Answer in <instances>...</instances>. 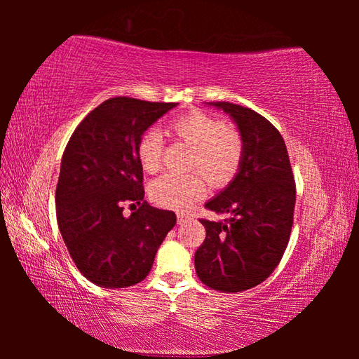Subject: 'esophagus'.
Masks as SVG:
<instances>
[{
    "label": "esophagus",
    "mask_w": 359,
    "mask_h": 359,
    "mask_svg": "<svg viewBox=\"0 0 359 359\" xmlns=\"http://www.w3.org/2000/svg\"><path fill=\"white\" fill-rule=\"evenodd\" d=\"M187 219H188V215H185V212H177V224L179 225L187 222Z\"/></svg>",
    "instance_id": "esophagus-1"
}]
</instances>
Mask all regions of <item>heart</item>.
Segmentation results:
<instances>
[{"instance_id":"1","label":"heart","mask_w":359,"mask_h":359,"mask_svg":"<svg viewBox=\"0 0 359 359\" xmlns=\"http://www.w3.org/2000/svg\"><path fill=\"white\" fill-rule=\"evenodd\" d=\"M166 133L193 148L189 168H197L212 185H224L238 171L243 154L241 134L215 117L191 111L172 120ZM162 139L154 131L144 133L137 144V157L144 172H156L160 166ZM207 185L201 172L165 174L151 185V197L157 205L175 211H187L202 199Z\"/></svg>"}]
</instances>
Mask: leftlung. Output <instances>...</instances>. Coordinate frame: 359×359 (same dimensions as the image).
Listing matches in <instances>:
<instances>
[{
  "label": "left lung",
  "mask_w": 359,
  "mask_h": 359,
  "mask_svg": "<svg viewBox=\"0 0 359 359\" xmlns=\"http://www.w3.org/2000/svg\"><path fill=\"white\" fill-rule=\"evenodd\" d=\"M207 104L233 120L243 154L233 180L205 203L230 217L201 220L207 238L194 265L205 285L238 293L261 284L280 262L292 233L296 187L285 142L269 120L234 103Z\"/></svg>",
  "instance_id": "8db88e82"
}]
</instances>
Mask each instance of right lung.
I'll return each mask as SVG.
<instances>
[{"mask_svg":"<svg viewBox=\"0 0 359 359\" xmlns=\"http://www.w3.org/2000/svg\"><path fill=\"white\" fill-rule=\"evenodd\" d=\"M175 106L109 98L83 118L63 152L55 191L58 228L77 269L98 287L142 282L175 225L172 211L143 201L137 157L144 131ZM123 201L141 208L126 218Z\"/></svg>","mask_w":359,"mask_h":359,"instance_id":"right-lung-1","label":"right lung"}]
</instances>
